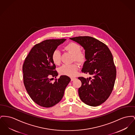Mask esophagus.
Masks as SVG:
<instances>
[{
  "label": "esophagus",
  "mask_w": 135,
  "mask_h": 135,
  "mask_svg": "<svg viewBox=\"0 0 135 135\" xmlns=\"http://www.w3.org/2000/svg\"><path fill=\"white\" fill-rule=\"evenodd\" d=\"M76 79V78H74V77H71V80L72 81H73V80H74V79Z\"/></svg>",
  "instance_id": "obj_1"
}]
</instances>
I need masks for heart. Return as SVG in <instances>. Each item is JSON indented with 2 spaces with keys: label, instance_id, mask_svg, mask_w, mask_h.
<instances>
[{
  "label": "heart",
  "instance_id": "b5f03b06",
  "mask_svg": "<svg viewBox=\"0 0 135 135\" xmlns=\"http://www.w3.org/2000/svg\"><path fill=\"white\" fill-rule=\"evenodd\" d=\"M64 49L72 55V61L80 64L84 63L86 60L85 53L81 51V47L79 44L75 42H70L64 46ZM51 59L54 64L59 65L61 63V53L56 49L51 55ZM79 69L78 65L76 63L64 64L59 69L60 74L69 76L75 75Z\"/></svg>",
  "mask_w": 135,
  "mask_h": 135
}]
</instances>
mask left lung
Returning <instances> with one entry per match:
<instances>
[{
  "label": "left lung",
  "instance_id": "8db88e82",
  "mask_svg": "<svg viewBox=\"0 0 135 135\" xmlns=\"http://www.w3.org/2000/svg\"><path fill=\"white\" fill-rule=\"evenodd\" d=\"M85 50L86 61L81 71L92 78L79 77L81 86L79 89L81 100L88 105L96 107L103 103L113 91L116 77V69L108 47L102 42L89 36L70 38Z\"/></svg>",
  "mask_w": 135,
  "mask_h": 135
}]
</instances>
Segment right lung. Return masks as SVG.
Listing matches in <instances>:
<instances>
[{
  "label": "right lung",
  "instance_id": "add662e5",
  "mask_svg": "<svg viewBox=\"0 0 135 135\" xmlns=\"http://www.w3.org/2000/svg\"><path fill=\"white\" fill-rule=\"evenodd\" d=\"M65 39H48L36 44L25 59L22 66L23 83L32 100L40 106L50 108L59 103L71 79L61 75L52 83L50 76H57L51 55Z\"/></svg>",
  "mask_w": 135,
  "mask_h": 135
}]
</instances>
